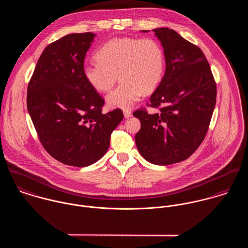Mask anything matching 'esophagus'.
I'll use <instances>...</instances> for the list:
<instances>
[{"label":"esophagus","mask_w":248,"mask_h":248,"mask_svg":"<svg viewBox=\"0 0 248 248\" xmlns=\"http://www.w3.org/2000/svg\"><path fill=\"white\" fill-rule=\"evenodd\" d=\"M123 113H124V117H125V118H129V117H131V116L133 115L132 111L129 110V109H124V110H123Z\"/></svg>","instance_id":"1"}]
</instances>
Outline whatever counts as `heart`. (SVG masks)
Here are the masks:
<instances>
[{
  "instance_id": "1",
  "label": "heart",
  "mask_w": 248,
  "mask_h": 248,
  "mask_svg": "<svg viewBox=\"0 0 248 248\" xmlns=\"http://www.w3.org/2000/svg\"><path fill=\"white\" fill-rule=\"evenodd\" d=\"M97 62L83 67L89 85L99 93L108 92L118 78L121 82L106 97L113 108H130L143 93H151L160 85L166 67L161 45L152 38H113L95 53Z\"/></svg>"
}]
</instances>
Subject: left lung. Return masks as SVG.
<instances>
[{
  "instance_id": "left-lung-1",
  "label": "left lung",
  "mask_w": 248,
  "mask_h": 248,
  "mask_svg": "<svg viewBox=\"0 0 248 248\" xmlns=\"http://www.w3.org/2000/svg\"><path fill=\"white\" fill-rule=\"evenodd\" d=\"M153 31L163 46L166 70L148 104L158 111L149 113L140 108L134 112L141 123L136 144L147 161L170 165L187 159L203 141L216 105L217 87L199 46L167 28Z\"/></svg>"
}]
</instances>
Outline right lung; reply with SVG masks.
Wrapping results in <instances>:
<instances>
[{"label":"right lung","instance_id":"right-lung-1","mask_svg":"<svg viewBox=\"0 0 248 248\" xmlns=\"http://www.w3.org/2000/svg\"><path fill=\"white\" fill-rule=\"evenodd\" d=\"M94 33H71L42 52L28 86L27 106L45 150L63 164L86 167L106 154L123 119L102 112L104 99L86 81L84 59Z\"/></svg>","mask_w":248,"mask_h":248}]
</instances>
